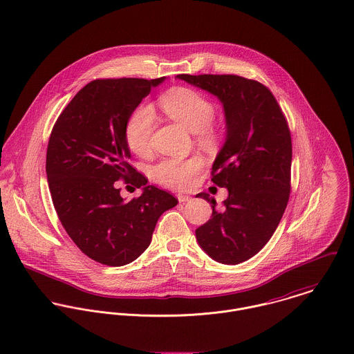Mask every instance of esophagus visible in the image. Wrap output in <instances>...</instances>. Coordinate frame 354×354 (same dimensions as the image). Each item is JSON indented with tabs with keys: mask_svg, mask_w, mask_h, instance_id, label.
Masks as SVG:
<instances>
[{
	"mask_svg": "<svg viewBox=\"0 0 354 354\" xmlns=\"http://www.w3.org/2000/svg\"><path fill=\"white\" fill-rule=\"evenodd\" d=\"M177 199H178V202H180V203H185V202H188V201H191V196H188V195H183V194H180V195H177Z\"/></svg>",
	"mask_w": 354,
	"mask_h": 354,
	"instance_id": "1",
	"label": "esophagus"
}]
</instances>
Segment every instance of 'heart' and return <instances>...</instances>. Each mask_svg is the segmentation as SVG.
<instances>
[{"label": "heart", "instance_id": "obj_1", "mask_svg": "<svg viewBox=\"0 0 354 354\" xmlns=\"http://www.w3.org/2000/svg\"><path fill=\"white\" fill-rule=\"evenodd\" d=\"M160 106L170 118L188 131L198 133L204 142H211L215 138V131L211 128L215 107L201 93L187 87H177L160 98ZM152 129L153 111L150 106L143 104L131 114L125 125V142L129 150L138 155L150 151ZM202 167L203 159L199 156L165 159L153 167L152 173L160 184L185 189L194 183V177Z\"/></svg>", "mask_w": 354, "mask_h": 354}]
</instances>
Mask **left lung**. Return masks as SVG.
I'll return each mask as SVG.
<instances>
[{
    "mask_svg": "<svg viewBox=\"0 0 354 354\" xmlns=\"http://www.w3.org/2000/svg\"><path fill=\"white\" fill-rule=\"evenodd\" d=\"M216 97L225 114V143L212 163L211 181L226 188L223 208L196 229L204 252L222 264L251 259L271 239L290 194L292 138L274 95L259 82L236 75H177Z\"/></svg>",
    "mask_w": 354,
    "mask_h": 354,
    "instance_id": "8db88e82",
    "label": "left lung"
}]
</instances>
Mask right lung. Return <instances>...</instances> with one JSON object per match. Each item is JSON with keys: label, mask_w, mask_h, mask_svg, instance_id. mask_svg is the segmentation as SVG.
Wrapping results in <instances>:
<instances>
[{"label": "right lung", "mask_w": 354, "mask_h": 354, "mask_svg": "<svg viewBox=\"0 0 354 354\" xmlns=\"http://www.w3.org/2000/svg\"><path fill=\"white\" fill-rule=\"evenodd\" d=\"M159 77L94 80L59 114L46 155L51 201L72 241L95 261L124 266L151 243L159 216L177 205L169 192L147 185L131 165L125 125ZM142 188L138 200H122L116 181Z\"/></svg>", "instance_id": "1"}]
</instances>
